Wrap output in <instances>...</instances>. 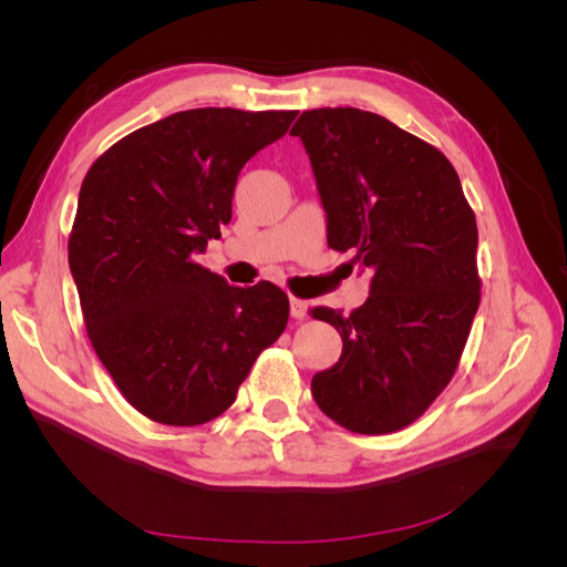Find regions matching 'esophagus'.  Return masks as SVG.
<instances>
[{
	"label": "esophagus",
	"mask_w": 567,
	"mask_h": 567,
	"mask_svg": "<svg viewBox=\"0 0 567 567\" xmlns=\"http://www.w3.org/2000/svg\"><path fill=\"white\" fill-rule=\"evenodd\" d=\"M290 317L305 319L307 317V302L298 300V298H290Z\"/></svg>",
	"instance_id": "obj_1"
}]
</instances>
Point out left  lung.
<instances>
[{
    "label": "left lung",
    "instance_id": "8db88e82",
    "mask_svg": "<svg viewBox=\"0 0 567 567\" xmlns=\"http://www.w3.org/2000/svg\"><path fill=\"white\" fill-rule=\"evenodd\" d=\"M290 134L310 156L329 248L371 271L362 307L312 310L342 338L312 394L352 433H394L447 388L466 348L480 305L475 215L452 163L383 115L315 109Z\"/></svg>",
    "mask_w": 567,
    "mask_h": 567
}]
</instances>
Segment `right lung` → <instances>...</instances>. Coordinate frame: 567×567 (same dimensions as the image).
<instances>
[{"label":"right lung","mask_w":567,"mask_h":567,"mask_svg":"<svg viewBox=\"0 0 567 567\" xmlns=\"http://www.w3.org/2000/svg\"><path fill=\"white\" fill-rule=\"evenodd\" d=\"M296 115H167L113 144L82 182L68 265L84 326L117 390L151 421L217 419L286 329L279 286H229L196 255L229 225L241 167Z\"/></svg>","instance_id":"right-lung-1"}]
</instances>
